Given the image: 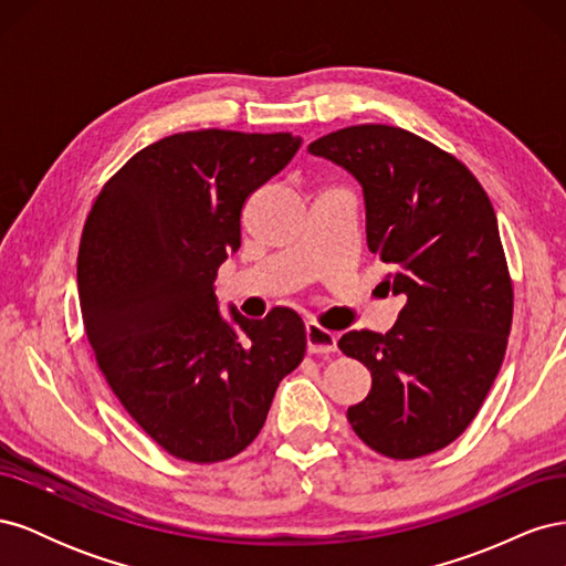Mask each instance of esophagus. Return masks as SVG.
Segmentation results:
<instances>
[{
    "label": "esophagus",
    "mask_w": 566,
    "mask_h": 566,
    "mask_svg": "<svg viewBox=\"0 0 566 566\" xmlns=\"http://www.w3.org/2000/svg\"><path fill=\"white\" fill-rule=\"evenodd\" d=\"M306 349L310 354H333L337 349V335L321 328L318 323H306Z\"/></svg>",
    "instance_id": "1"
}]
</instances>
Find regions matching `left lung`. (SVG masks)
I'll return each mask as SVG.
<instances>
[{"instance_id":"obj_1","label":"left lung","mask_w":566,"mask_h":566,"mask_svg":"<svg viewBox=\"0 0 566 566\" xmlns=\"http://www.w3.org/2000/svg\"><path fill=\"white\" fill-rule=\"evenodd\" d=\"M310 150L364 186L368 250L406 302L389 333L337 342L373 378L349 424L387 458L430 455L468 430L505 356L512 279L493 205L458 158L401 127H345Z\"/></svg>"}]
</instances>
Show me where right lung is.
<instances>
[{
	"instance_id": "1",
	"label": "right lung",
	"mask_w": 566,
	"mask_h": 566,
	"mask_svg": "<svg viewBox=\"0 0 566 566\" xmlns=\"http://www.w3.org/2000/svg\"><path fill=\"white\" fill-rule=\"evenodd\" d=\"M290 132H179L104 184L84 221V335L117 401L169 455L229 460L264 427L279 382L304 358L293 310L219 316L214 281L241 248L245 200L293 160Z\"/></svg>"
}]
</instances>
